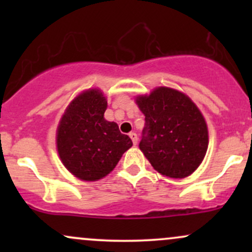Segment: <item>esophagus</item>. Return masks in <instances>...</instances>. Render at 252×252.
I'll list each match as a JSON object with an SVG mask.
<instances>
[{
    "instance_id": "34e87169",
    "label": "esophagus",
    "mask_w": 252,
    "mask_h": 252,
    "mask_svg": "<svg viewBox=\"0 0 252 252\" xmlns=\"http://www.w3.org/2000/svg\"><path fill=\"white\" fill-rule=\"evenodd\" d=\"M129 136H130V138H131V141H132V143L135 144H137V141H138V137H137V134H136V132H130L129 134Z\"/></svg>"
}]
</instances>
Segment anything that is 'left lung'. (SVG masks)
<instances>
[{
  "mask_svg": "<svg viewBox=\"0 0 252 252\" xmlns=\"http://www.w3.org/2000/svg\"><path fill=\"white\" fill-rule=\"evenodd\" d=\"M136 104L146 116L138 147L154 169L174 179L192 174L209 146L200 110L185 94L163 86L138 96Z\"/></svg>",
  "mask_w": 252,
  "mask_h": 252,
  "instance_id": "1",
  "label": "left lung"
}]
</instances>
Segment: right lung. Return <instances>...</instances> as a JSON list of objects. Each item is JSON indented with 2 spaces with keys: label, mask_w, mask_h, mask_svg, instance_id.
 I'll return each instance as SVG.
<instances>
[{
  "label": "right lung",
  "mask_w": 252,
  "mask_h": 252,
  "mask_svg": "<svg viewBox=\"0 0 252 252\" xmlns=\"http://www.w3.org/2000/svg\"><path fill=\"white\" fill-rule=\"evenodd\" d=\"M106 108L100 90H88L72 100L58 126V153L63 166L80 180L106 176L132 146L117 123L104 118Z\"/></svg>",
  "instance_id": "add662e5"
}]
</instances>
